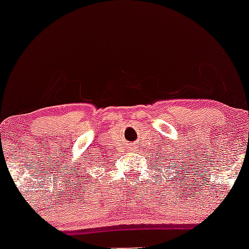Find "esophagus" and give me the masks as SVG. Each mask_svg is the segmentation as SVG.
I'll return each instance as SVG.
<instances>
[{"label":"esophagus","instance_id":"obj_1","mask_svg":"<svg viewBox=\"0 0 249 249\" xmlns=\"http://www.w3.org/2000/svg\"><path fill=\"white\" fill-rule=\"evenodd\" d=\"M133 149H136V147H132V150H133Z\"/></svg>","mask_w":249,"mask_h":249}]
</instances>
